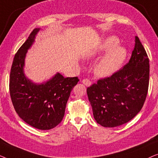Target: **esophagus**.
Listing matches in <instances>:
<instances>
[{"label":"esophagus","instance_id":"34e87169","mask_svg":"<svg viewBox=\"0 0 158 158\" xmlns=\"http://www.w3.org/2000/svg\"><path fill=\"white\" fill-rule=\"evenodd\" d=\"M82 83H83L85 85L87 86V87H89V86L91 85V83H90V81L88 79H83V81H82Z\"/></svg>","mask_w":158,"mask_h":158}]
</instances>
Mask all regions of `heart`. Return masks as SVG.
<instances>
[{
  "mask_svg": "<svg viewBox=\"0 0 158 158\" xmlns=\"http://www.w3.org/2000/svg\"><path fill=\"white\" fill-rule=\"evenodd\" d=\"M119 40L116 36L106 38L99 45L92 57L106 53L94 67V73L99 77H106L117 72L122 68L127 57V50L124 47L118 45Z\"/></svg>",
  "mask_w": 158,
  "mask_h": 158,
  "instance_id": "heart-1",
  "label": "heart"
}]
</instances>
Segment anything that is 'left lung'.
<instances>
[{
	"instance_id": "8db88e82",
	"label": "left lung",
	"mask_w": 158,
	"mask_h": 158,
	"mask_svg": "<svg viewBox=\"0 0 158 158\" xmlns=\"http://www.w3.org/2000/svg\"><path fill=\"white\" fill-rule=\"evenodd\" d=\"M150 64L138 36L128 63L87 88L96 122L104 127L126 124L140 111L148 94Z\"/></svg>"
}]
</instances>
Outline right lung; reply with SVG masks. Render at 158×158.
<instances>
[{
    "mask_svg": "<svg viewBox=\"0 0 158 158\" xmlns=\"http://www.w3.org/2000/svg\"><path fill=\"white\" fill-rule=\"evenodd\" d=\"M40 30V28L34 29L15 55L10 69L9 90L19 117L34 128L48 130L62 122L70 92L79 79L64 77L59 73L42 83H35L27 78L23 70L26 55Z\"/></svg>",
    "mask_w": 158,
    "mask_h": 158,
    "instance_id": "1",
    "label": "right lung"
}]
</instances>
